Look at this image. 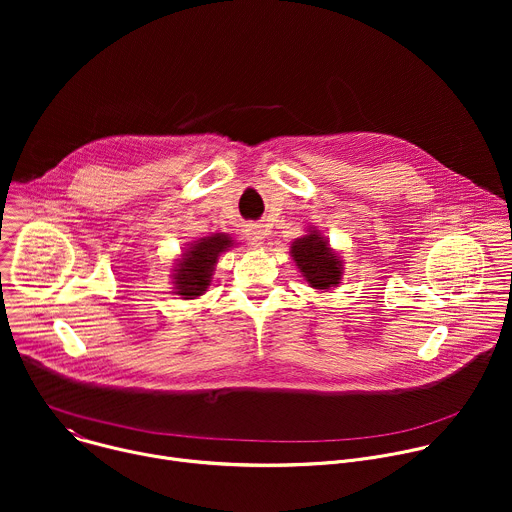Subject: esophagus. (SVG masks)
Wrapping results in <instances>:
<instances>
[{
  "mask_svg": "<svg viewBox=\"0 0 512 512\" xmlns=\"http://www.w3.org/2000/svg\"><path fill=\"white\" fill-rule=\"evenodd\" d=\"M245 237H247V241H249L251 245L259 247V245H263L265 231L261 229V225H247V229H245Z\"/></svg>",
  "mask_w": 512,
  "mask_h": 512,
  "instance_id": "34e87169",
  "label": "esophagus"
}]
</instances>
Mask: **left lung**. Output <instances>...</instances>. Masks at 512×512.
Returning a JSON list of instances; mask_svg holds the SVG:
<instances>
[{
    "mask_svg": "<svg viewBox=\"0 0 512 512\" xmlns=\"http://www.w3.org/2000/svg\"><path fill=\"white\" fill-rule=\"evenodd\" d=\"M291 257H294L304 279L314 289L336 287L342 279V259L330 247L326 237L318 231H308V235L291 243Z\"/></svg>",
    "mask_w": 512,
    "mask_h": 512,
    "instance_id": "left-lung-1",
    "label": "left lung"
}]
</instances>
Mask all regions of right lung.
<instances>
[{"mask_svg": "<svg viewBox=\"0 0 512 512\" xmlns=\"http://www.w3.org/2000/svg\"><path fill=\"white\" fill-rule=\"evenodd\" d=\"M231 247L233 241L225 233H214L190 243L174 267V294L182 296V300H196L202 296L212 281L218 257Z\"/></svg>", "mask_w": 512, "mask_h": 512, "instance_id": "obj_1", "label": "right lung"}]
</instances>
